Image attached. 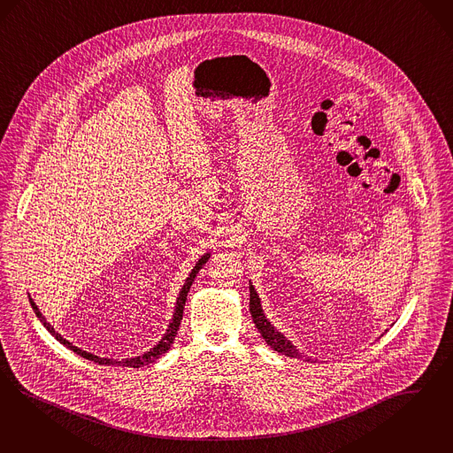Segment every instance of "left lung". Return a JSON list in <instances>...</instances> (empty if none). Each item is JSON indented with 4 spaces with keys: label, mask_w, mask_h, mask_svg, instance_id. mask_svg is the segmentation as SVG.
Segmentation results:
<instances>
[{
    "label": "left lung",
    "mask_w": 453,
    "mask_h": 453,
    "mask_svg": "<svg viewBox=\"0 0 453 453\" xmlns=\"http://www.w3.org/2000/svg\"><path fill=\"white\" fill-rule=\"evenodd\" d=\"M250 314L257 329L260 331L262 337L265 339L268 346L273 349V351L282 352L288 357H297L301 359L302 352L299 349H296V346H292L290 341L285 339L284 334H280L279 331L273 329V326L268 322L267 318L264 316V311H262V305H260V299L253 288V285H250ZM305 361H312L309 357H305Z\"/></svg>",
    "instance_id": "8db88e82"
}]
</instances>
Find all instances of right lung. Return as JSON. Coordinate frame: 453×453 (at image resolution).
Masks as SVG:
<instances>
[{
	"mask_svg": "<svg viewBox=\"0 0 453 453\" xmlns=\"http://www.w3.org/2000/svg\"><path fill=\"white\" fill-rule=\"evenodd\" d=\"M208 258H210V253H206V255H203L202 258L198 260V264L195 265V268L191 270V273H189V277L186 279L185 285H183V288H181V292H180V297H178V301H176V309H174V314H173V319H171V324H169L168 329H166V334L165 337L152 348L148 352H144L142 356H137V357H133V359H122V361H118V359H107V357H99V356H96V354H90V352L84 351V349H81V348H77V346H73L72 342H68L67 339H64L62 335L58 334V333H55V329L51 327L50 322H47L45 318L42 316V312L38 311V307L35 305V302L30 299V303H32V307H34L35 314H36V318L40 319V322L47 327V331L50 333L58 342H62L64 346H67L70 351L77 352L79 356H82L85 359H88V361H94V363H99V365H105V366H127V368H141V366H146V365H150V363H154L157 357H161L165 352L168 351L169 348H171V344H173V341H174V337L178 334V329H180V324H181V319H183V309H185L186 303V296H188V292H189V287L193 284V280H195V277H196V273L200 272V268L208 262Z\"/></svg>",
	"mask_w": 453,
	"mask_h": 453,
	"instance_id": "right-lung-1",
	"label": "right lung"
}]
</instances>
